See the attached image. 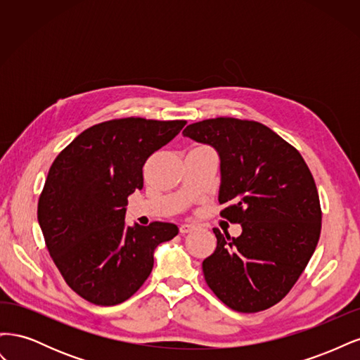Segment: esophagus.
<instances>
[{
  "instance_id": "obj_1",
  "label": "esophagus",
  "mask_w": 360,
  "mask_h": 360,
  "mask_svg": "<svg viewBox=\"0 0 360 360\" xmlns=\"http://www.w3.org/2000/svg\"><path fill=\"white\" fill-rule=\"evenodd\" d=\"M193 230H195V225L193 224H181L180 225V233L181 234H188V233H191Z\"/></svg>"
}]
</instances>
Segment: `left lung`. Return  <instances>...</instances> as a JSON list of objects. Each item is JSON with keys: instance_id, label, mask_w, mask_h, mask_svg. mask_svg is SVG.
I'll use <instances>...</instances> for the list:
<instances>
[{"instance_id": "obj_1", "label": "left lung", "mask_w": 360, "mask_h": 360, "mask_svg": "<svg viewBox=\"0 0 360 360\" xmlns=\"http://www.w3.org/2000/svg\"><path fill=\"white\" fill-rule=\"evenodd\" d=\"M183 135L221 158V216L242 225L230 237L217 228L214 252L202 261L207 285L228 308L258 312L284 299L317 248L321 207L302 155L258 122L217 117Z\"/></svg>"}]
</instances>
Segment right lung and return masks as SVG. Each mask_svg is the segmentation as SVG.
<instances>
[{
    "label": "right lung",
    "instance_id": "1",
    "mask_svg": "<svg viewBox=\"0 0 360 360\" xmlns=\"http://www.w3.org/2000/svg\"><path fill=\"white\" fill-rule=\"evenodd\" d=\"M184 120L141 117L94 124L52 162L37 219L53 263L85 300L112 307L141 288L158 245L179 234L168 222L126 226L127 197L143 189L146 160L180 134Z\"/></svg>",
    "mask_w": 360,
    "mask_h": 360
}]
</instances>
